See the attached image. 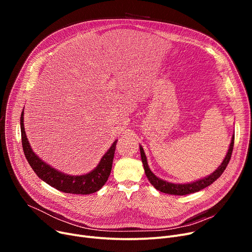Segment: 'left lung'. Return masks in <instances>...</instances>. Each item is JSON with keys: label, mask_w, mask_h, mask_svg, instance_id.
I'll use <instances>...</instances> for the list:
<instances>
[{"label": "left lung", "mask_w": 252, "mask_h": 252, "mask_svg": "<svg viewBox=\"0 0 252 252\" xmlns=\"http://www.w3.org/2000/svg\"><path fill=\"white\" fill-rule=\"evenodd\" d=\"M234 139H235V136L233 135L228 153H227L226 157H224V159L221 162V164L218 167L217 170H215V173H213L210 176H208L202 180L196 181V182H193L190 184H173V183L165 182L161 179H158L150 170L148 163H147L146 155H145V152H144L142 146H140L141 158H142V162L144 165L145 174H146V177L148 178L149 182L152 184V186H154L155 189H157L158 191H160L162 193H166V194H170V195H188L191 193L198 192V191H200V190L208 187L209 185H211L215 181H217L221 176L223 170L226 169V167L231 159V156H232L233 147H234Z\"/></svg>", "instance_id": "left-lung-1"}]
</instances>
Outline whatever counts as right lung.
Here are the masks:
<instances>
[{
    "label": "right lung",
    "mask_w": 252,
    "mask_h": 252,
    "mask_svg": "<svg viewBox=\"0 0 252 252\" xmlns=\"http://www.w3.org/2000/svg\"><path fill=\"white\" fill-rule=\"evenodd\" d=\"M21 142L24 155L36 176L55 189L70 194L88 195L99 191L107 182L111 173L114 152L117 140L114 141L109 150L105 153L98 166L91 173L83 176H68L60 173L55 168L46 164L32 150L26 138L23 125V111L20 117Z\"/></svg>",
    "instance_id": "add662e5"
}]
</instances>
